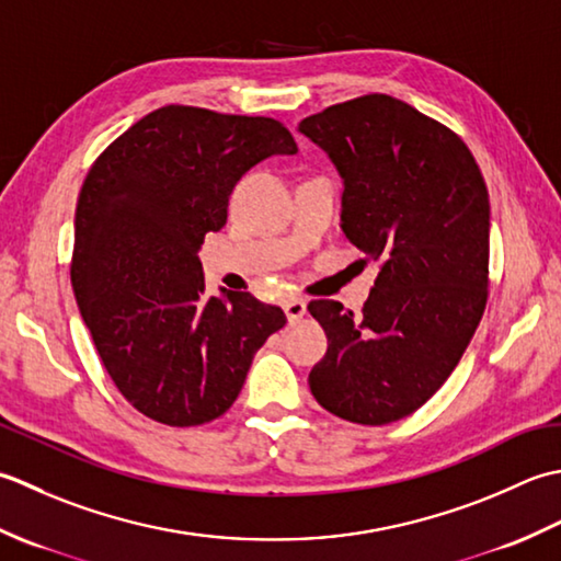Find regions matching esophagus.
Returning <instances> with one entry per match:
<instances>
[{"label": "esophagus", "mask_w": 561, "mask_h": 561, "mask_svg": "<svg viewBox=\"0 0 561 561\" xmlns=\"http://www.w3.org/2000/svg\"><path fill=\"white\" fill-rule=\"evenodd\" d=\"M283 310H285V317H288V322L295 324V322H300V319L305 317L307 302L302 300V297H288V300L283 302Z\"/></svg>", "instance_id": "esophagus-1"}]
</instances>
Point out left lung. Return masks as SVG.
<instances>
[{"label":"left lung","instance_id":"8db88e82","mask_svg":"<svg viewBox=\"0 0 561 561\" xmlns=\"http://www.w3.org/2000/svg\"><path fill=\"white\" fill-rule=\"evenodd\" d=\"M300 133L344 179L341 230L380 264L360 314L307 305L329 341L310 390L351 424H392L440 390L484 314V176L460 135L387 94L329 106Z\"/></svg>","mask_w":561,"mask_h":561}]
</instances>
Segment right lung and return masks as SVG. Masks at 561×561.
<instances>
[{
	"label": "right lung",
	"mask_w": 561,
	"mask_h": 561,
	"mask_svg": "<svg viewBox=\"0 0 561 561\" xmlns=\"http://www.w3.org/2000/svg\"><path fill=\"white\" fill-rule=\"evenodd\" d=\"M295 152L276 118L169 104L91 164L75 215L72 290L113 385L147 419L188 428L222 416L254 353L288 322L249 293L205 295L198 251L222 230L244 171Z\"/></svg>",
	"instance_id": "add662e5"
}]
</instances>
